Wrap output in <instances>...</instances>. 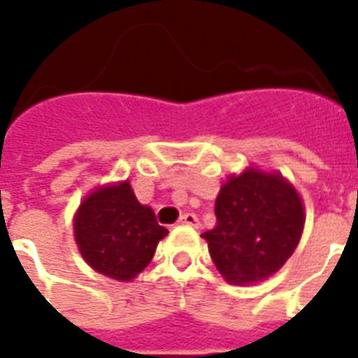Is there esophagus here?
I'll return each instance as SVG.
<instances>
[{
    "instance_id": "obj_1",
    "label": "esophagus",
    "mask_w": 358,
    "mask_h": 358,
    "mask_svg": "<svg viewBox=\"0 0 358 358\" xmlns=\"http://www.w3.org/2000/svg\"><path fill=\"white\" fill-rule=\"evenodd\" d=\"M180 224H189V227H199V217L195 213H184L182 217L178 219Z\"/></svg>"
}]
</instances>
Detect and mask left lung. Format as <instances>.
Returning <instances> with one entry per match:
<instances>
[{
  "instance_id": "left-lung-1",
  "label": "left lung",
  "mask_w": 358,
  "mask_h": 358,
  "mask_svg": "<svg viewBox=\"0 0 358 358\" xmlns=\"http://www.w3.org/2000/svg\"><path fill=\"white\" fill-rule=\"evenodd\" d=\"M215 217V227L202 238L219 273L236 286L277 273L294 255L305 224L297 191L282 176L255 169L227 180Z\"/></svg>"
}]
</instances>
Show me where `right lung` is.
<instances>
[{"label":"right lung","mask_w":358,"mask_h":358,"mask_svg":"<svg viewBox=\"0 0 358 358\" xmlns=\"http://www.w3.org/2000/svg\"><path fill=\"white\" fill-rule=\"evenodd\" d=\"M167 232L150 208L139 204L128 182L91 193L74 219L76 241L87 264L122 282L150 264Z\"/></svg>","instance_id":"obj_1"}]
</instances>
